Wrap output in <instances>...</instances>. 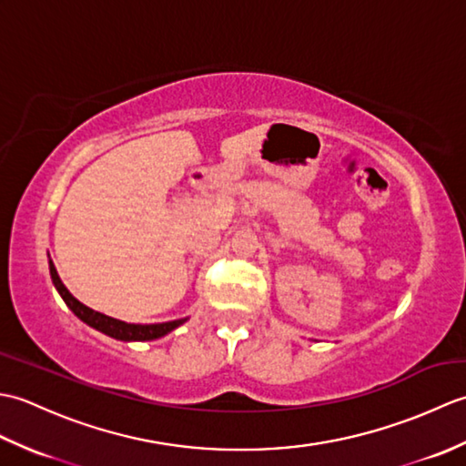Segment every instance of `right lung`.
Here are the masks:
<instances>
[{"label": "right lung", "instance_id": "right-lung-1", "mask_svg": "<svg viewBox=\"0 0 466 466\" xmlns=\"http://www.w3.org/2000/svg\"><path fill=\"white\" fill-rule=\"evenodd\" d=\"M49 274H52V282L57 289L59 296H62L64 302L69 306V310H72L77 319L84 320L86 324H90L92 329L100 330L107 336H112V339L117 340H154V339H160V336L172 332L174 329H177L182 322L186 320H172V322H162V324H127L122 320H116L112 316H106L102 312H96L92 309H87L86 304H82L77 299H74L69 290L64 286V282L59 280L57 270L54 262L49 260Z\"/></svg>", "mask_w": 466, "mask_h": 466}]
</instances>
